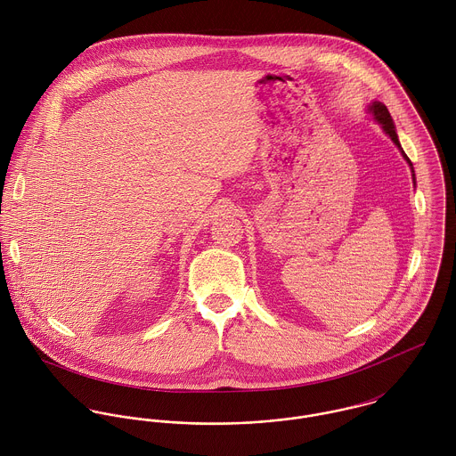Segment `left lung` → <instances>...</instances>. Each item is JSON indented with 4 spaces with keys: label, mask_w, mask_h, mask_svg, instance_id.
<instances>
[{
    "label": "left lung",
    "mask_w": 456,
    "mask_h": 456,
    "mask_svg": "<svg viewBox=\"0 0 456 456\" xmlns=\"http://www.w3.org/2000/svg\"><path fill=\"white\" fill-rule=\"evenodd\" d=\"M370 112L374 114L376 121H379V123H381L383 130L387 131V133L390 134V138L395 142V145H396V147H400V142H398L396 131H395V126H393V119H391L390 112H388L387 105H385V103H381V102H374V105L370 107ZM400 151H402V147H400ZM402 154H403V158L407 159V163L411 165V159L405 156V152H403V151H402ZM411 167H412V165H411ZM412 172H414V170H412ZM412 175H414V174H412Z\"/></svg>",
    "instance_id": "8db88e82"
}]
</instances>
